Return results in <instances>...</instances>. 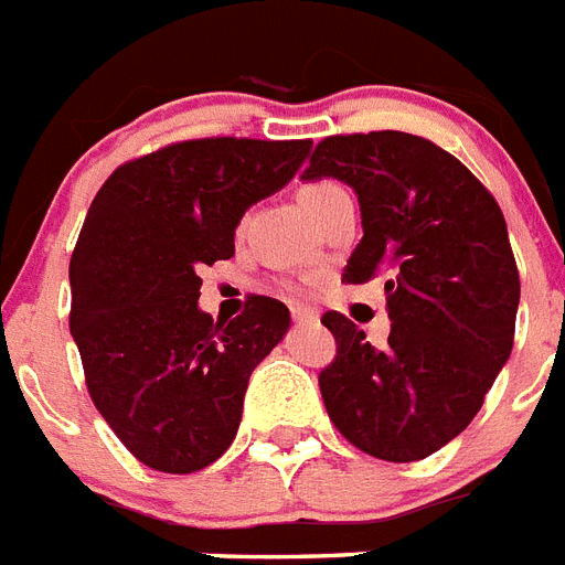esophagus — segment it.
<instances>
[{"mask_svg":"<svg viewBox=\"0 0 565 565\" xmlns=\"http://www.w3.org/2000/svg\"><path fill=\"white\" fill-rule=\"evenodd\" d=\"M292 322L296 324H316L319 322V313L310 310V307H292Z\"/></svg>","mask_w":565,"mask_h":565,"instance_id":"34e87169","label":"esophagus"}]
</instances>
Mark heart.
Wrapping results in <instances>:
<instances>
[{"mask_svg": "<svg viewBox=\"0 0 565 565\" xmlns=\"http://www.w3.org/2000/svg\"><path fill=\"white\" fill-rule=\"evenodd\" d=\"M342 194H348V191L339 185V182H333V179H310V182H305V185L298 188V200H301L305 211L313 220L322 214L324 205L333 203V200Z\"/></svg>", "mask_w": 565, "mask_h": 565, "instance_id": "1", "label": "heart"}]
</instances>
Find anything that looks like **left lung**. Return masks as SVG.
Here are the masks:
<instances>
[{
	"label": "left lung",
	"mask_w": 565,
	"mask_h": 565,
	"mask_svg": "<svg viewBox=\"0 0 565 565\" xmlns=\"http://www.w3.org/2000/svg\"><path fill=\"white\" fill-rule=\"evenodd\" d=\"M360 196L362 241L342 281L386 278L383 348L348 316L322 324L337 356L319 374L324 409L356 449L420 461L465 433L511 356L520 273L502 209L456 156L412 132L328 136L305 179Z\"/></svg>",
	"instance_id": "left-lung-1"
}]
</instances>
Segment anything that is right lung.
I'll use <instances>...</instances> for the list:
<instances>
[{"label":"right lung","instance_id":"add662e5","mask_svg":"<svg viewBox=\"0 0 565 565\" xmlns=\"http://www.w3.org/2000/svg\"><path fill=\"white\" fill-rule=\"evenodd\" d=\"M310 141H173L109 173L86 211L68 328L89 397L145 467L194 473L235 441L255 365L290 310L249 296L232 322L196 307L200 269L235 255L249 205L296 177Z\"/></svg>","mask_w":565,"mask_h":565}]
</instances>
